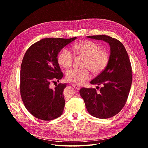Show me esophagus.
<instances>
[{
    "mask_svg": "<svg viewBox=\"0 0 148 148\" xmlns=\"http://www.w3.org/2000/svg\"><path fill=\"white\" fill-rule=\"evenodd\" d=\"M71 85H72V86H73L74 88H75L76 90H79L81 88V87H80L79 86L77 85V84H75L73 83V84H71Z\"/></svg>",
    "mask_w": 148,
    "mask_h": 148,
    "instance_id": "obj_1",
    "label": "esophagus"
}]
</instances>
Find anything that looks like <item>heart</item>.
<instances>
[{
    "label": "heart",
    "mask_w": 148,
    "mask_h": 148,
    "mask_svg": "<svg viewBox=\"0 0 148 148\" xmlns=\"http://www.w3.org/2000/svg\"><path fill=\"white\" fill-rule=\"evenodd\" d=\"M72 49L75 55L85 58L84 67L89 69L94 74L103 71L109 62L108 51L101 49L100 46L93 41L87 40L75 43ZM74 60V54L66 47L61 51L57 57L58 64L66 69L71 67ZM66 78L67 81L79 85L90 78V73L88 69H71L66 73Z\"/></svg>",
    "instance_id": "heart-1"
}]
</instances>
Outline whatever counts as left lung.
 I'll return each instance as SVG.
<instances>
[{"label": "left lung", "mask_w": 148, "mask_h": 148, "mask_svg": "<svg viewBox=\"0 0 148 148\" xmlns=\"http://www.w3.org/2000/svg\"><path fill=\"white\" fill-rule=\"evenodd\" d=\"M87 37L107 42L111 54L107 67L90 82L102 86L99 91L83 87L79 94L90 114L107 119L119 113L127 101L132 82L131 61L127 51L118 40L106 35Z\"/></svg>", "instance_id": "8db88e82"}]
</instances>
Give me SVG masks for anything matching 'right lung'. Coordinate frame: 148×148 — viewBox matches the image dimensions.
<instances>
[{"mask_svg": "<svg viewBox=\"0 0 148 148\" xmlns=\"http://www.w3.org/2000/svg\"><path fill=\"white\" fill-rule=\"evenodd\" d=\"M76 38L41 39L32 45L23 57L20 95L26 109L38 119L51 121L63 112L65 100L62 92L67 84L59 83L53 89L50 85L63 77L57 61L58 53Z\"/></svg>", "mask_w": 148, "mask_h": 148, "instance_id": "add662e5", "label": "right lung"}]
</instances>
